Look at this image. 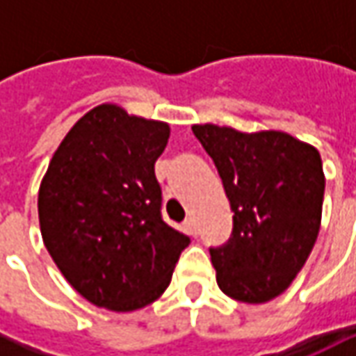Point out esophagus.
Here are the masks:
<instances>
[{"mask_svg":"<svg viewBox=\"0 0 356 356\" xmlns=\"http://www.w3.org/2000/svg\"><path fill=\"white\" fill-rule=\"evenodd\" d=\"M184 232L188 236H192V238H196L198 236V226H196V220L194 218H188L184 222Z\"/></svg>","mask_w":356,"mask_h":356,"instance_id":"obj_1","label":"esophagus"}]
</instances>
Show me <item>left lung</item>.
I'll return each mask as SVG.
<instances>
[{
    "instance_id": "left-lung-1",
    "label": "left lung",
    "mask_w": 356,
    "mask_h": 356,
    "mask_svg": "<svg viewBox=\"0 0 356 356\" xmlns=\"http://www.w3.org/2000/svg\"><path fill=\"white\" fill-rule=\"evenodd\" d=\"M234 212L232 238L210 248L220 289L267 303L305 266L321 227L325 174L319 150L281 130L239 132L194 124Z\"/></svg>"
}]
</instances>
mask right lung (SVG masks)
<instances>
[{
  "instance_id": "obj_1",
  "label": "right lung",
  "mask_w": 356,
  "mask_h": 356,
  "mask_svg": "<svg viewBox=\"0 0 356 356\" xmlns=\"http://www.w3.org/2000/svg\"><path fill=\"white\" fill-rule=\"evenodd\" d=\"M170 127L99 104L79 118L39 186V226L65 280L97 307L136 311L170 285L190 238L162 220L154 162Z\"/></svg>"
}]
</instances>
